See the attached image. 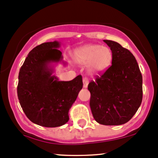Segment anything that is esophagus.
<instances>
[{"label": "esophagus", "mask_w": 158, "mask_h": 158, "mask_svg": "<svg viewBox=\"0 0 158 158\" xmlns=\"http://www.w3.org/2000/svg\"><path fill=\"white\" fill-rule=\"evenodd\" d=\"M82 81H83V87H84L85 88H87L88 82H89V80H88V78H84Z\"/></svg>", "instance_id": "esophagus-1"}]
</instances>
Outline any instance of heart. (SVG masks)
<instances>
[{
  "mask_svg": "<svg viewBox=\"0 0 158 158\" xmlns=\"http://www.w3.org/2000/svg\"><path fill=\"white\" fill-rule=\"evenodd\" d=\"M73 58L79 64H88V70L90 73H100L110 67L113 54L107 46L88 44L76 49Z\"/></svg>",
  "mask_w": 158,
  "mask_h": 158,
  "instance_id": "1",
  "label": "heart"
}]
</instances>
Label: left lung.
Here are the masks:
<instances>
[{"mask_svg":"<svg viewBox=\"0 0 158 158\" xmlns=\"http://www.w3.org/2000/svg\"><path fill=\"white\" fill-rule=\"evenodd\" d=\"M113 54L112 65L88 84L94 118L103 125H121L132 118L143 100V76L133 54L104 40Z\"/></svg>","mask_w":158,"mask_h":158,"instance_id":"obj_1","label":"left lung"}]
</instances>
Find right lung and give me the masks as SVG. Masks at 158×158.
Masks as SVG:
<instances>
[{
	"label": "right lung",
	"mask_w": 158,
	"mask_h": 158,
	"mask_svg": "<svg viewBox=\"0 0 158 158\" xmlns=\"http://www.w3.org/2000/svg\"><path fill=\"white\" fill-rule=\"evenodd\" d=\"M59 47L58 41L36 46L19 73L17 94L22 110L31 121L46 127H59L69 121V110L83 85L81 75L68 82L52 75L51 64L63 58Z\"/></svg>",
	"instance_id": "right-lung-1"
}]
</instances>
